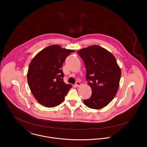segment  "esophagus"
Listing matches in <instances>:
<instances>
[{
	"label": "esophagus",
	"instance_id": "1",
	"mask_svg": "<svg viewBox=\"0 0 147 147\" xmlns=\"http://www.w3.org/2000/svg\"><path fill=\"white\" fill-rule=\"evenodd\" d=\"M81 85H82L81 83H80V82H77L76 83V86L77 87H79V86H80Z\"/></svg>",
	"mask_w": 147,
	"mask_h": 147
}]
</instances>
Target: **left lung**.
I'll use <instances>...</instances> for the list:
<instances>
[{
    "label": "left lung",
    "instance_id": "8db88e82",
    "mask_svg": "<svg viewBox=\"0 0 147 147\" xmlns=\"http://www.w3.org/2000/svg\"><path fill=\"white\" fill-rule=\"evenodd\" d=\"M84 61L86 79L91 87V97L84 100L87 107L99 110L108 105L117 93L121 69L115 57L104 48L92 45L78 51Z\"/></svg>",
    "mask_w": 147,
    "mask_h": 147
}]
</instances>
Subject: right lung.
I'll use <instances>...</instances> for the list:
<instances>
[{"label": "right lung", "mask_w": 147, "mask_h": 147, "mask_svg": "<svg viewBox=\"0 0 147 147\" xmlns=\"http://www.w3.org/2000/svg\"><path fill=\"white\" fill-rule=\"evenodd\" d=\"M74 50L62 48L58 45L47 46L38 53L29 64L27 74L30 89L40 104L53 107L64 100L71 84H65L62 64Z\"/></svg>", "instance_id": "obj_1"}]
</instances>
